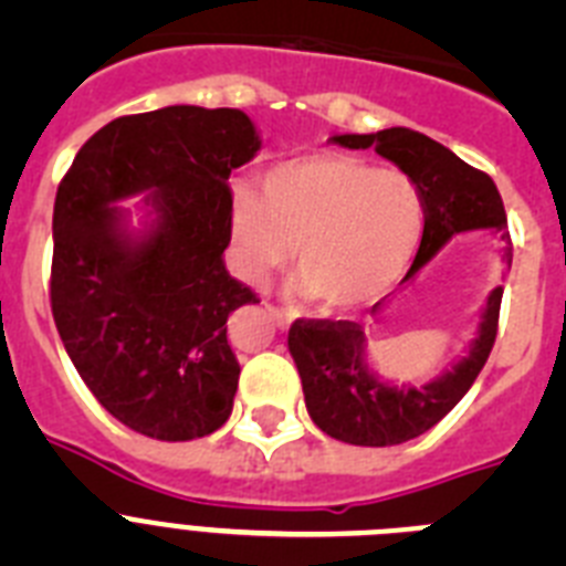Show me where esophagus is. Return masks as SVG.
<instances>
[{
	"label": "esophagus",
	"mask_w": 566,
	"mask_h": 566,
	"mask_svg": "<svg viewBox=\"0 0 566 566\" xmlns=\"http://www.w3.org/2000/svg\"><path fill=\"white\" fill-rule=\"evenodd\" d=\"M266 312H269V317L274 319V326H277V328H289V326H292V314H286V312H283V308L266 306Z\"/></svg>",
	"instance_id": "obj_1"
}]
</instances>
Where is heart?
<instances>
[{
  "label": "heart",
  "mask_w": 566,
  "mask_h": 566,
  "mask_svg": "<svg viewBox=\"0 0 566 566\" xmlns=\"http://www.w3.org/2000/svg\"><path fill=\"white\" fill-rule=\"evenodd\" d=\"M424 229L417 184L339 153L289 158L266 169L260 192H232L234 266L260 283L292 252L294 289L328 312L377 300L402 277Z\"/></svg>",
  "instance_id": "obj_1"
}]
</instances>
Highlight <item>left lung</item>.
<instances>
[{"mask_svg":"<svg viewBox=\"0 0 566 566\" xmlns=\"http://www.w3.org/2000/svg\"><path fill=\"white\" fill-rule=\"evenodd\" d=\"M328 142L348 149H377L419 187L424 203L422 243L402 283L413 280L459 232H496L504 240V263H513L502 195L488 175L453 155L428 135L408 127L379 133L332 135ZM504 286L488 294L479 326L462 357L422 385L391 382L377 374L365 354V332L348 319H297L289 332V352L297 365L312 422L332 439L365 448H388L431 431L457 408L476 382L496 343L499 306ZM382 303H374L379 314Z\"/></svg>","mask_w":566,"mask_h":566,"instance_id":"1","label":"left lung"}]
</instances>
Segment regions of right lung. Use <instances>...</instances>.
I'll return each instance as SVG.
<instances>
[{"mask_svg": "<svg viewBox=\"0 0 566 566\" xmlns=\"http://www.w3.org/2000/svg\"><path fill=\"white\" fill-rule=\"evenodd\" d=\"M258 153L243 109L172 104L109 122L59 184L53 319L78 377L129 431L189 442L232 413L227 319L258 297L223 263L227 181ZM135 193L138 228L120 207Z\"/></svg>", "mask_w": 566, "mask_h": 566, "instance_id": "obj_1", "label": "right lung"}]
</instances>
